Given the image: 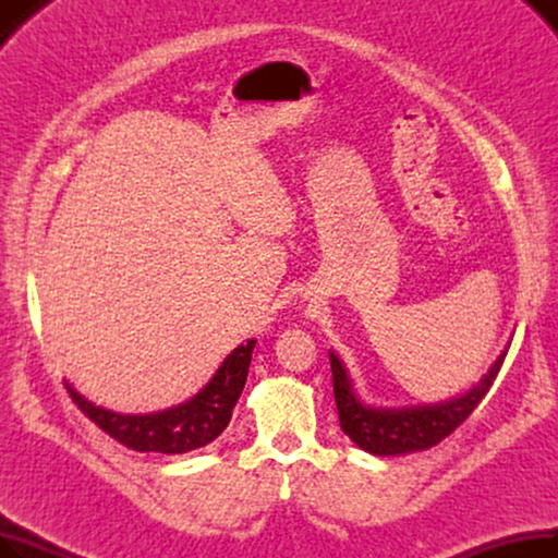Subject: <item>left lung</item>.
I'll list each match as a JSON object with an SVG mask.
<instances>
[{"label":"left lung","mask_w":558,"mask_h":558,"mask_svg":"<svg viewBox=\"0 0 558 558\" xmlns=\"http://www.w3.org/2000/svg\"><path fill=\"white\" fill-rule=\"evenodd\" d=\"M507 353L509 348L502 350L500 357H497L488 368V373L463 396L436 404L402 409H379L364 404L353 391V383H350L345 366L335 353H330L332 385L341 429L343 434L350 436V441L377 457H396L427 450L436 444H441L446 436H450L473 414V409L493 387V379L500 373Z\"/></svg>","instance_id":"8db88e82"}]
</instances>
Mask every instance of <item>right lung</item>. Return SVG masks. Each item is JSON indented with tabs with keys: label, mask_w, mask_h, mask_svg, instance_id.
I'll return each instance as SVG.
<instances>
[{
	"label": "right lung",
	"mask_w": 558,
	"mask_h": 558,
	"mask_svg": "<svg viewBox=\"0 0 558 558\" xmlns=\"http://www.w3.org/2000/svg\"><path fill=\"white\" fill-rule=\"evenodd\" d=\"M253 348L255 339H248L246 343L234 348L213 375L210 383L194 398L169 407L165 412L117 414L85 400L78 391L72 389V385L65 387L81 412L106 434H110L114 441H120L135 452L183 454L213 444L228 427L232 409L238 404L246 385Z\"/></svg>",
	"instance_id": "add662e5"
}]
</instances>
